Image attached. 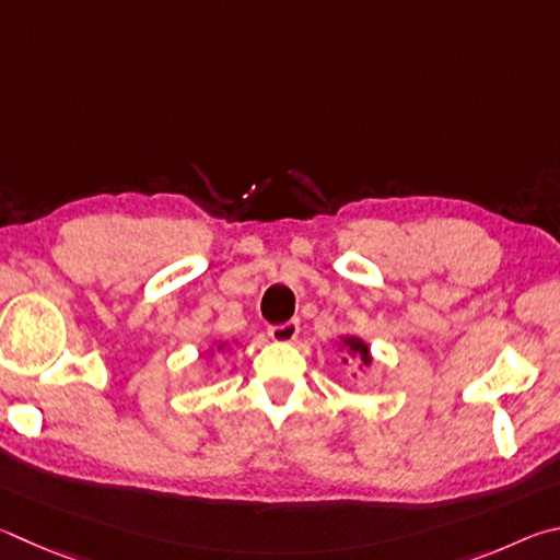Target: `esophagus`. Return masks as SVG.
I'll use <instances>...</instances> for the list:
<instances>
[{"label": "esophagus", "instance_id": "obj_1", "mask_svg": "<svg viewBox=\"0 0 560 560\" xmlns=\"http://www.w3.org/2000/svg\"><path fill=\"white\" fill-rule=\"evenodd\" d=\"M268 335L272 341H295L300 335V322L298 319H290L285 325H275L268 329Z\"/></svg>", "mask_w": 560, "mask_h": 560}]
</instances>
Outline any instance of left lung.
<instances>
[{
	"label": "left lung",
	"instance_id": "8db88e82",
	"mask_svg": "<svg viewBox=\"0 0 560 560\" xmlns=\"http://www.w3.org/2000/svg\"><path fill=\"white\" fill-rule=\"evenodd\" d=\"M345 347L361 361V364H364V366L371 364V351H369V345H366L364 339L347 335V337H341V349H345ZM345 361H347V359H345Z\"/></svg>",
	"mask_w": 560,
	"mask_h": 560
}]
</instances>
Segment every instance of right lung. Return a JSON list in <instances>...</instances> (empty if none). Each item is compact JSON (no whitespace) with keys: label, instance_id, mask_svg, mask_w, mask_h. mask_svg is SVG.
Returning <instances> with one entry per match:
<instances>
[{"label":"right lung","instance_id":"right-lung-1","mask_svg":"<svg viewBox=\"0 0 560 560\" xmlns=\"http://www.w3.org/2000/svg\"><path fill=\"white\" fill-rule=\"evenodd\" d=\"M223 347H225V345H219V349H223Z\"/></svg>","mask_w":560,"mask_h":560}]
</instances>
